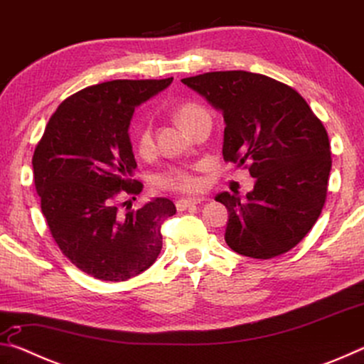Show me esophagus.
<instances>
[{"label": "esophagus", "mask_w": 364, "mask_h": 364, "mask_svg": "<svg viewBox=\"0 0 364 364\" xmlns=\"http://www.w3.org/2000/svg\"><path fill=\"white\" fill-rule=\"evenodd\" d=\"M200 197H191V199H178L176 200V210H186L188 207H193V205H197L200 204Z\"/></svg>", "instance_id": "obj_1"}]
</instances>
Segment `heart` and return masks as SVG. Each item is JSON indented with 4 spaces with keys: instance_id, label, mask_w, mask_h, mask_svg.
Returning <instances> with one entry per match:
<instances>
[{
    "instance_id": "1",
    "label": "heart",
    "mask_w": 364,
    "mask_h": 364,
    "mask_svg": "<svg viewBox=\"0 0 364 364\" xmlns=\"http://www.w3.org/2000/svg\"><path fill=\"white\" fill-rule=\"evenodd\" d=\"M200 110L202 109L199 106H196V104H191V102L183 104V106L176 110V119L181 125H184V123H186L189 119H193V117L197 112H200ZM134 143H136V147L141 154H147L152 149L154 141H152V130L149 123L144 122L138 127L136 136H134ZM156 184L162 189L178 191V193H194V191L199 189L200 181L199 178L194 176L186 168H170L157 178Z\"/></svg>"
}]
</instances>
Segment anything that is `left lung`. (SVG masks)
Here are the masks:
<instances>
[{
	"label": "left lung",
	"mask_w": 364,
	"mask_h": 364,
	"mask_svg": "<svg viewBox=\"0 0 364 364\" xmlns=\"http://www.w3.org/2000/svg\"><path fill=\"white\" fill-rule=\"evenodd\" d=\"M181 82L225 119L223 159L249 167L254 189L220 193L225 241L244 257L273 258L295 247L321 215L331 146L321 120L291 86L244 70L208 72Z\"/></svg>",
	"instance_id": "8db88e82"
}]
</instances>
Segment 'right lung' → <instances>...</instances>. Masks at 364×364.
Segmentation results:
<instances>
[{
    "mask_svg": "<svg viewBox=\"0 0 364 364\" xmlns=\"http://www.w3.org/2000/svg\"><path fill=\"white\" fill-rule=\"evenodd\" d=\"M171 82L88 86L60 104L35 147V188L49 231L63 254L96 279L127 281L149 268L162 249L164 221L176 213L167 197L123 215L117 204L119 194L143 189L133 180L136 160L128 133L134 107Z\"/></svg>",
    "mask_w": 364,
    "mask_h": 364,
    "instance_id": "right-lung-1",
    "label": "right lung"
}]
</instances>
